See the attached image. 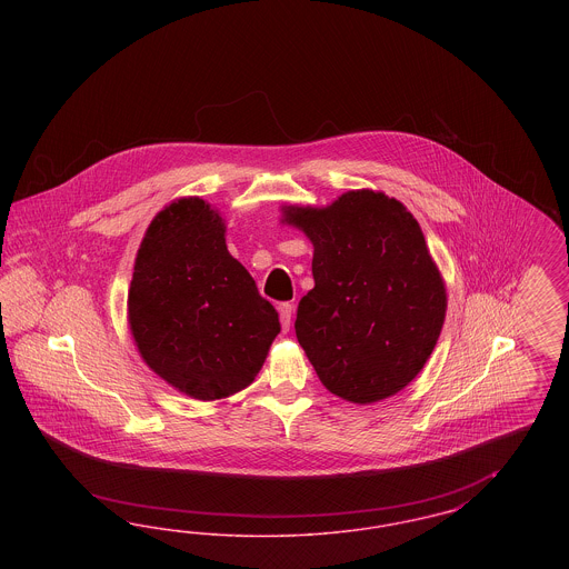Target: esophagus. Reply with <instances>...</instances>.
Instances as JSON below:
<instances>
[{"label":"esophagus","instance_id":"34e87169","mask_svg":"<svg viewBox=\"0 0 569 569\" xmlns=\"http://www.w3.org/2000/svg\"><path fill=\"white\" fill-rule=\"evenodd\" d=\"M279 318H281V326H283V330H288L290 325H292V302H281L279 307Z\"/></svg>","mask_w":569,"mask_h":569}]
</instances>
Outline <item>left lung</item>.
I'll return each instance as SVG.
<instances>
[{"label": "left lung", "instance_id": "8db88e82", "mask_svg": "<svg viewBox=\"0 0 569 569\" xmlns=\"http://www.w3.org/2000/svg\"><path fill=\"white\" fill-rule=\"evenodd\" d=\"M313 243V290L298 302L297 339L326 388L376 403L416 378L439 339L446 288L418 221L379 191L326 209L286 211Z\"/></svg>", "mask_w": 569, "mask_h": 569}]
</instances>
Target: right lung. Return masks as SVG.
Wrapping results in <instances>:
<instances>
[{
	"instance_id": "right-lung-1",
	"label": "right lung",
	"mask_w": 569,
	"mask_h": 569,
	"mask_svg": "<svg viewBox=\"0 0 569 569\" xmlns=\"http://www.w3.org/2000/svg\"><path fill=\"white\" fill-rule=\"evenodd\" d=\"M223 232L204 200L168 204L140 243L128 297L144 362L200 401L249 386L281 330L274 307L228 253Z\"/></svg>"
}]
</instances>
